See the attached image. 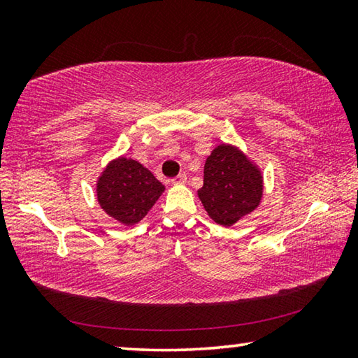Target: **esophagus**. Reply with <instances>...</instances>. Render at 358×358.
Returning a JSON list of instances; mask_svg holds the SVG:
<instances>
[{
    "instance_id": "1",
    "label": "esophagus",
    "mask_w": 358,
    "mask_h": 358,
    "mask_svg": "<svg viewBox=\"0 0 358 358\" xmlns=\"http://www.w3.org/2000/svg\"><path fill=\"white\" fill-rule=\"evenodd\" d=\"M186 180H187L186 173H180V175H177V177L172 178V183L173 185H183V183H186Z\"/></svg>"
}]
</instances>
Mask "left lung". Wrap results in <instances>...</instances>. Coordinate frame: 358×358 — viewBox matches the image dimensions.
Wrapping results in <instances>:
<instances>
[{
    "mask_svg": "<svg viewBox=\"0 0 358 358\" xmlns=\"http://www.w3.org/2000/svg\"><path fill=\"white\" fill-rule=\"evenodd\" d=\"M197 194L210 217L232 226L259 205L262 177L238 150L220 145L205 162L203 186Z\"/></svg>",
    "mask_w": 358,
    "mask_h": 358,
    "instance_id": "1",
    "label": "left lung"
}]
</instances>
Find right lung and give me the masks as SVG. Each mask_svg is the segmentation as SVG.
Returning <instances> with one entry per match:
<instances>
[{
  "instance_id": "add662e5",
  "label": "right lung",
  "mask_w": 358,
  "mask_h": 358,
  "mask_svg": "<svg viewBox=\"0 0 358 358\" xmlns=\"http://www.w3.org/2000/svg\"><path fill=\"white\" fill-rule=\"evenodd\" d=\"M162 191L164 186L148 169L121 157L110 162L99 178L98 201L108 215L129 226L148 213Z\"/></svg>"
}]
</instances>
